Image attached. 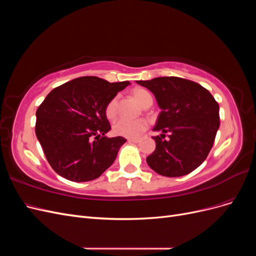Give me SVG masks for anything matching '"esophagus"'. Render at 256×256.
Instances as JSON below:
<instances>
[{"label": "esophagus", "mask_w": 256, "mask_h": 256, "mask_svg": "<svg viewBox=\"0 0 256 256\" xmlns=\"http://www.w3.org/2000/svg\"><path fill=\"white\" fill-rule=\"evenodd\" d=\"M127 140H128V142H131V143H138V141H140L138 138H127Z\"/></svg>", "instance_id": "34e87169"}]
</instances>
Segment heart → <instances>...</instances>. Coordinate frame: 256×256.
Segmentation results:
<instances>
[{"label": "heart", "instance_id": "heart-1", "mask_svg": "<svg viewBox=\"0 0 256 256\" xmlns=\"http://www.w3.org/2000/svg\"><path fill=\"white\" fill-rule=\"evenodd\" d=\"M131 95L134 98L136 102L142 106L143 108L150 106L152 104V96L148 90L141 88H136L132 92ZM118 97L112 98L109 104L106 106V116L109 120L115 118L118 115ZM147 128V122L144 118L136 120H128V118H118L113 124V132L118 136H127V138H136L138 136Z\"/></svg>", "mask_w": 256, "mask_h": 256}]
</instances>
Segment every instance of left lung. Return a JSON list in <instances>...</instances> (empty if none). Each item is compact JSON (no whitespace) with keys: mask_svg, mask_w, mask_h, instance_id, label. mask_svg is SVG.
<instances>
[{"mask_svg":"<svg viewBox=\"0 0 256 256\" xmlns=\"http://www.w3.org/2000/svg\"><path fill=\"white\" fill-rule=\"evenodd\" d=\"M136 83L152 92L161 109L152 129L161 134L152 138L156 150L146 158L147 164L166 177L194 171L207 158L219 129L218 102L202 85L178 76Z\"/></svg>","mask_w":256,"mask_h":256,"instance_id":"1","label":"left lung"}]
</instances>
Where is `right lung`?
I'll list each match as a JSON object with an SVG mask.
<instances>
[{
    "mask_svg": "<svg viewBox=\"0 0 256 256\" xmlns=\"http://www.w3.org/2000/svg\"><path fill=\"white\" fill-rule=\"evenodd\" d=\"M129 84L81 76L52 90L38 106L36 136L58 175L76 182H90L112 166L126 138L106 136L111 126L104 111Z\"/></svg>",
    "mask_w": 256,
    "mask_h": 256,
    "instance_id": "add662e5",
    "label": "right lung"
}]
</instances>
